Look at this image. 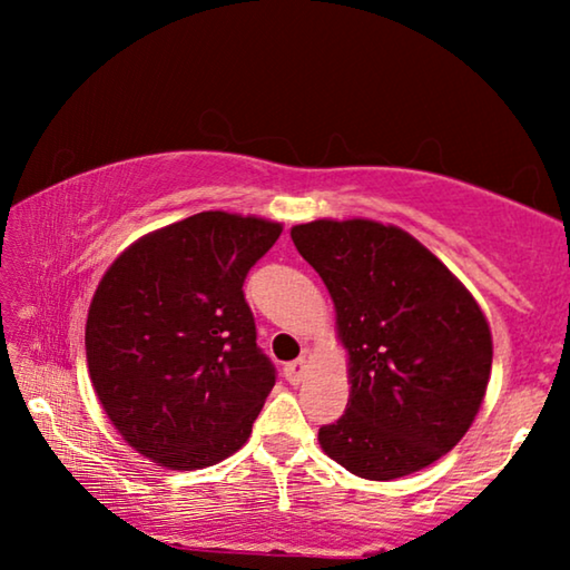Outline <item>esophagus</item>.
<instances>
[{
    "label": "esophagus",
    "instance_id": "esophagus-1",
    "mask_svg": "<svg viewBox=\"0 0 570 570\" xmlns=\"http://www.w3.org/2000/svg\"><path fill=\"white\" fill-rule=\"evenodd\" d=\"M306 368H308V361H306V357H298V361L287 363L283 371H285V379L291 381V384H301L303 376H306Z\"/></svg>",
    "mask_w": 570,
    "mask_h": 570
}]
</instances>
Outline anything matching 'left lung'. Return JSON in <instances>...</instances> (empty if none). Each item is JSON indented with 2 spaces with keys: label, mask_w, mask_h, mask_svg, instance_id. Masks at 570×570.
<instances>
[{
  "label": "left lung",
  "mask_w": 570,
  "mask_h": 570,
  "mask_svg": "<svg viewBox=\"0 0 570 570\" xmlns=\"http://www.w3.org/2000/svg\"><path fill=\"white\" fill-rule=\"evenodd\" d=\"M324 279L350 353V402L318 428L334 462L365 480L433 464L472 425L493 342L464 285L394 225L316 220L291 230Z\"/></svg>",
  "instance_id": "8db88e82"
}]
</instances>
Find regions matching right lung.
I'll return each mask as SVG.
<instances>
[{
  "label": "right lung",
  "instance_id": "right-lung-1",
  "mask_svg": "<svg viewBox=\"0 0 570 570\" xmlns=\"http://www.w3.org/2000/svg\"><path fill=\"white\" fill-rule=\"evenodd\" d=\"M279 225L199 213L129 246L92 295V386L129 446L170 470H202L244 446L277 368L256 345L248 269Z\"/></svg>",
  "mask_w": 570,
  "mask_h": 570
}]
</instances>
